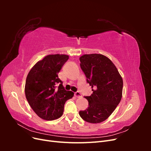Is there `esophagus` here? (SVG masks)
<instances>
[{"instance_id":"esophagus-1","label":"esophagus","mask_w":151,"mask_h":151,"mask_svg":"<svg viewBox=\"0 0 151 151\" xmlns=\"http://www.w3.org/2000/svg\"><path fill=\"white\" fill-rule=\"evenodd\" d=\"M74 96H75V97H76V98H81L82 96L81 93L79 92L74 93Z\"/></svg>"}]
</instances>
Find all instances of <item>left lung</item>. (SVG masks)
<instances>
[{"instance_id": "1", "label": "left lung", "mask_w": 151, "mask_h": 151, "mask_svg": "<svg viewBox=\"0 0 151 151\" xmlns=\"http://www.w3.org/2000/svg\"><path fill=\"white\" fill-rule=\"evenodd\" d=\"M80 66L92 88L93 94L85 96L88 108L79 111L84 120L101 123L111 115L122 97L123 79L114 63L101 54H86L79 58Z\"/></svg>"}]
</instances>
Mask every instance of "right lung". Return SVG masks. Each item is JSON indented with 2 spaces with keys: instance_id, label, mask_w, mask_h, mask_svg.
Returning a JSON list of instances; mask_svg holds the SVG:
<instances>
[{
  "instance_id": "1",
  "label": "right lung",
  "mask_w": 151,
  "mask_h": 151,
  "mask_svg": "<svg viewBox=\"0 0 151 151\" xmlns=\"http://www.w3.org/2000/svg\"><path fill=\"white\" fill-rule=\"evenodd\" d=\"M68 59L67 55H48L32 67L26 77L24 91L27 101L43 120L60 118L66 101L74 96V93L64 89L58 76Z\"/></svg>"
}]
</instances>
